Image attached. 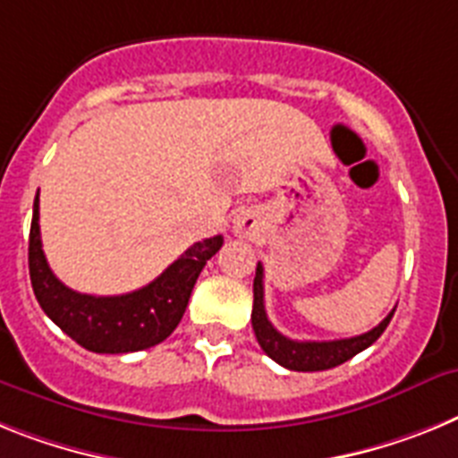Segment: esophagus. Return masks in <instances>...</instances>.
<instances>
[{"label":"esophagus","mask_w":458,"mask_h":458,"mask_svg":"<svg viewBox=\"0 0 458 458\" xmlns=\"http://www.w3.org/2000/svg\"><path fill=\"white\" fill-rule=\"evenodd\" d=\"M234 230H237L240 234H251V230H253L251 218H246V216L237 218V221H234Z\"/></svg>","instance_id":"34e87169"}]
</instances>
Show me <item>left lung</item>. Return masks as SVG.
I'll return each instance as SVG.
<instances>
[{"label":"left lung","instance_id":"1","mask_svg":"<svg viewBox=\"0 0 458 458\" xmlns=\"http://www.w3.org/2000/svg\"><path fill=\"white\" fill-rule=\"evenodd\" d=\"M396 306L389 311L383 323L373 327L371 332H364L360 336H350V339H336V341H293L288 336L278 332L272 323H269L267 313H265V288H262V265L258 262L256 278H253V313L251 323L256 339L260 348L278 361L281 367L290 369V371H325V369H334L344 364V361L352 360L357 352L367 350L369 345L376 344L380 339V334L387 329L389 320L394 316Z\"/></svg>","mask_w":458,"mask_h":458}]
</instances>
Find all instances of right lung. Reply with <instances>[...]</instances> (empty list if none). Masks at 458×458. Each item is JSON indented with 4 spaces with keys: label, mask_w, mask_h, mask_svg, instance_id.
Masks as SVG:
<instances>
[{
    "label": "right lung",
    "mask_w": 458,
    "mask_h": 458,
    "mask_svg": "<svg viewBox=\"0 0 458 458\" xmlns=\"http://www.w3.org/2000/svg\"><path fill=\"white\" fill-rule=\"evenodd\" d=\"M224 246V237H209L189 246L161 276L126 295L97 297L66 288L53 274L41 246L38 193L30 230V278L46 316L91 352H135L161 344L180 325L207 260Z\"/></svg>",
    "instance_id": "add662e5"
}]
</instances>
